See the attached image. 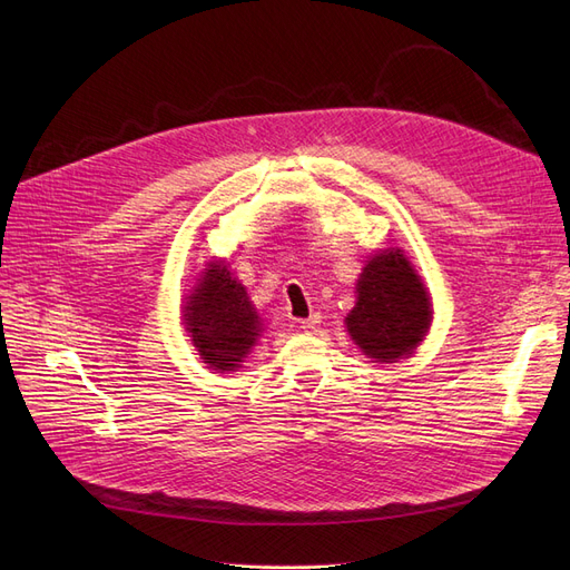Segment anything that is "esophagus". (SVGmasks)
<instances>
[{
  "label": "esophagus",
  "instance_id": "obj_1",
  "mask_svg": "<svg viewBox=\"0 0 570 570\" xmlns=\"http://www.w3.org/2000/svg\"><path fill=\"white\" fill-rule=\"evenodd\" d=\"M318 323H321V316H318V314H312L309 318H301V321H297V327H301V331H305V333H314L316 327H318Z\"/></svg>",
  "mask_w": 570,
  "mask_h": 570
}]
</instances>
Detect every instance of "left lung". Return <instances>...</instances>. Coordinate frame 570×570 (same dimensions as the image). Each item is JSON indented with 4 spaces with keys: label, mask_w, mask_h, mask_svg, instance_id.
Masks as SVG:
<instances>
[{
    "label": "left lung",
    "mask_w": 570,
    "mask_h": 570,
    "mask_svg": "<svg viewBox=\"0 0 570 570\" xmlns=\"http://www.w3.org/2000/svg\"><path fill=\"white\" fill-rule=\"evenodd\" d=\"M432 318L428 291L400 249L367 261L346 327L367 357L395 363L423 342Z\"/></svg>",
    "instance_id": "8db88e82"
}]
</instances>
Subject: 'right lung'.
<instances>
[{"label": "right lung", "mask_w": 570, "mask_h": 570, "mask_svg": "<svg viewBox=\"0 0 570 570\" xmlns=\"http://www.w3.org/2000/svg\"><path fill=\"white\" fill-rule=\"evenodd\" d=\"M185 316L203 363L219 372H230L243 363L261 333L245 286L230 277L226 265H209L189 295Z\"/></svg>", "instance_id": "1"}]
</instances>
